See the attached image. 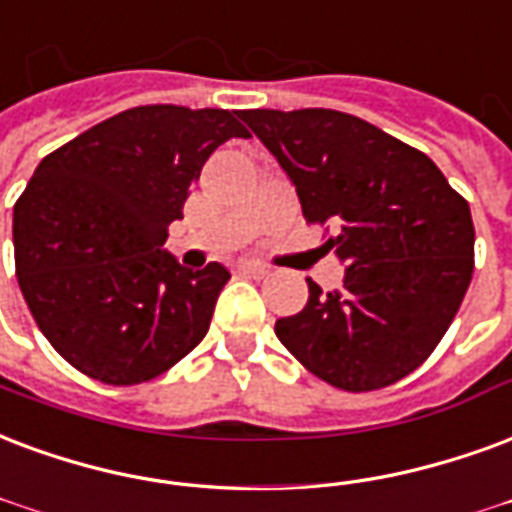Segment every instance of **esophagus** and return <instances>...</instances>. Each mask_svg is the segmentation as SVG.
Here are the masks:
<instances>
[{
  "label": "esophagus",
  "instance_id": "1",
  "mask_svg": "<svg viewBox=\"0 0 512 512\" xmlns=\"http://www.w3.org/2000/svg\"><path fill=\"white\" fill-rule=\"evenodd\" d=\"M238 274H244V276H255V279H263V276H268V268L263 266V263H241L238 266Z\"/></svg>",
  "mask_w": 512,
  "mask_h": 512
}]
</instances>
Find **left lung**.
<instances>
[{"instance_id": "1", "label": "left lung", "mask_w": 512, "mask_h": 512, "mask_svg": "<svg viewBox=\"0 0 512 512\" xmlns=\"http://www.w3.org/2000/svg\"><path fill=\"white\" fill-rule=\"evenodd\" d=\"M295 184L312 225H331L344 285L276 320V336L333 388H388L429 358L475 268L469 203L442 170L369 121L328 108L238 111Z\"/></svg>"}]
</instances>
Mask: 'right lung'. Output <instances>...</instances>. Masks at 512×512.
Listing matches in <instances>:
<instances>
[{
    "label": "right lung",
    "mask_w": 512,
    "mask_h": 512,
    "mask_svg": "<svg viewBox=\"0 0 512 512\" xmlns=\"http://www.w3.org/2000/svg\"><path fill=\"white\" fill-rule=\"evenodd\" d=\"M249 138L222 108L140 105L48 154L13 208L18 287L64 361L105 385L154 380L206 336L225 266L165 252L214 151Z\"/></svg>",
    "instance_id": "obj_1"
}]
</instances>
